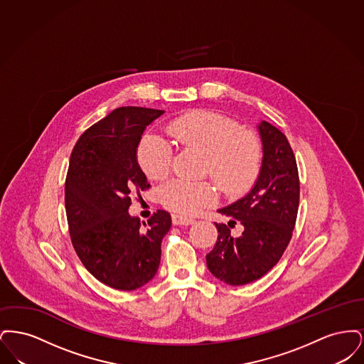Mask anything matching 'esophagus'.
<instances>
[{"instance_id":"esophagus-1","label":"esophagus","mask_w":364,"mask_h":364,"mask_svg":"<svg viewBox=\"0 0 364 364\" xmlns=\"http://www.w3.org/2000/svg\"><path fill=\"white\" fill-rule=\"evenodd\" d=\"M172 223H173V225L188 226L193 224V220L188 218V217H184L181 214H173L172 215Z\"/></svg>"}]
</instances>
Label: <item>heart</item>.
I'll use <instances>...</instances> for the list:
<instances>
[{"instance_id":"1","label":"heart","mask_w":364,"mask_h":364,"mask_svg":"<svg viewBox=\"0 0 364 364\" xmlns=\"http://www.w3.org/2000/svg\"><path fill=\"white\" fill-rule=\"evenodd\" d=\"M168 131L181 147L205 153V172L211 174L229 196L242 193L258 173V139L250 131L239 129L237 122L226 116L210 110L191 112L174 119ZM138 159L150 178L162 180L171 172L173 150L162 136L147 134L139 144ZM215 200L217 191L208 181L174 178L161 190L162 205L183 215H193Z\"/></svg>"}]
</instances>
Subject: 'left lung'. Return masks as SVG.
<instances>
[{"mask_svg":"<svg viewBox=\"0 0 364 364\" xmlns=\"http://www.w3.org/2000/svg\"><path fill=\"white\" fill-rule=\"evenodd\" d=\"M262 165L250 192L218 213L239 220V238L225 224H217L218 239L206 255L208 270L229 285H244L263 277L281 259L291 242L299 208V173L287 136L270 122L258 125Z\"/></svg>","mask_w":364,"mask_h":364,"instance_id":"1","label":"left lung"}]
</instances>
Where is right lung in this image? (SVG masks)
Listing matches in <instances>:
<instances>
[{
  "instance_id": "add662e5",
  "label": "right lung",
  "mask_w": 364,
  "mask_h": 364,
  "mask_svg": "<svg viewBox=\"0 0 364 364\" xmlns=\"http://www.w3.org/2000/svg\"><path fill=\"white\" fill-rule=\"evenodd\" d=\"M165 112L125 106L91 125L76 141L65 180L70 240L87 270L105 285L134 291L156 276L171 214L140 221L128 213L131 193L150 187L138 164L147 125Z\"/></svg>"
}]
</instances>
